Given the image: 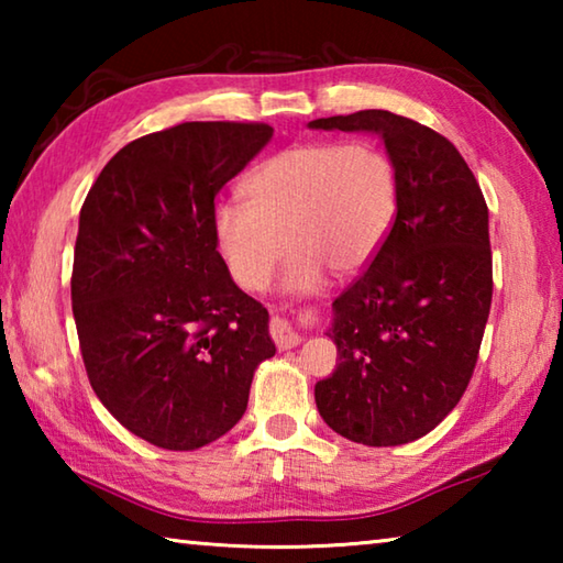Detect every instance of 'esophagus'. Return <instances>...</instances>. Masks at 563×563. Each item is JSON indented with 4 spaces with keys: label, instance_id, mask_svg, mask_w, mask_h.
Masks as SVG:
<instances>
[{
    "label": "esophagus",
    "instance_id": "esophagus-1",
    "mask_svg": "<svg viewBox=\"0 0 563 563\" xmlns=\"http://www.w3.org/2000/svg\"><path fill=\"white\" fill-rule=\"evenodd\" d=\"M271 335H273V342L278 345V350H290L300 342V335L295 332L288 322L280 320V318H273L271 320Z\"/></svg>",
    "mask_w": 563,
    "mask_h": 563
}]
</instances>
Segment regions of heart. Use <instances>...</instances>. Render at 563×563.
Instances as JSON below:
<instances>
[{
    "mask_svg": "<svg viewBox=\"0 0 563 563\" xmlns=\"http://www.w3.org/2000/svg\"><path fill=\"white\" fill-rule=\"evenodd\" d=\"M243 201L216 206L218 247L233 278L263 290L292 251L283 285L316 292L325 271L365 268L395 223L399 180L383 148L369 141H308L280 151L245 180Z\"/></svg>",
    "mask_w": 563,
    "mask_h": 563,
    "instance_id": "b5f03b06",
    "label": "heart"
}]
</instances>
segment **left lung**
I'll return each instance as SVG.
<instances>
[{
  "mask_svg": "<svg viewBox=\"0 0 563 563\" xmlns=\"http://www.w3.org/2000/svg\"><path fill=\"white\" fill-rule=\"evenodd\" d=\"M310 129L379 133L399 180L385 243L332 302L340 362L316 385L318 412L350 442H415L456 407L479 357L494 288L487 201L452 141L412 119L367 109Z\"/></svg>",
  "mask_w": 563,
  "mask_h": 563,
  "instance_id": "left-lung-1",
  "label": "left lung"
}]
</instances>
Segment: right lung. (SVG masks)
<instances>
[{
	"label": "right lung",
	"instance_id": "right-lung-1",
	"mask_svg": "<svg viewBox=\"0 0 563 563\" xmlns=\"http://www.w3.org/2000/svg\"><path fill=\"white\" fill-rule=\"evenodd\" d=\"M268 123L186 121L123 146L81 206L71 310L89 383L141 440L194 452L243 417L268 310L218 253L216 196Z\"/></svg>",
	"mask_w": 563,
	"mask_h": 563
}]
</instances>
